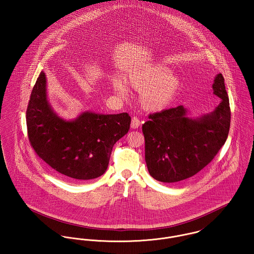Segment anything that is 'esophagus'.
I'll use <instances>...</instances> for the list:
<instances>
[{
  "label": "esophagus",
  "instance_id": "34e87169",
  "mask_svg": "<svg viewBox=\"0 0 254 254\" xmlns=\"http://www.w3.org/2000/svg\"><path fill=\"white\" fill-rule=\"evenodd\" d=\"M141 124H142V122H141V120L137 116H134L132 118V121H131V128L132 129H137L138 127L141 126Z\"/></svg>",
  "mask_w": 254,
  "mask_h": 254
}]
</instances>
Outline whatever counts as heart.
Segmentation results:
<instances>
[{
    "label": "heart",
    "mask_w": 254,
    "mask_h": 254,
    "mask_svg": "<svg viewBox=\"0 0 254 254\" xmlns=\"http://www.w3.org/2000/svg\"><path fill=\"white\" fill-rule=\"evenodd\" d=\"M125 83L133 90L140 92L139 104L148 112H159L167 109L182 88L181 78L172 73L168 66L160 64L128 73ZM111 85L118 96L127 95V88L122 80L115 78Z\"/></svg>",
    "instance_id": "b5f03b06"
}]
</instances>
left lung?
Wrapping results in <instances>:
<instances>
[{"instance_id":"left-lung-1","label":"left lung","mask_w":254,"mask_h":254,"mask_svg":"<svg viewBox=\"0 0 254 254\" xmlns=\"http://www.w3.org/2000/svg\"><path fill=\"white\" fill-rule=\"evenodd\" d=\"M212 89L221 99L212 112L190 117L179 106L150 114L143 124L145 163L155 180L175 183L195 175L225 144L231 110L222 74L215 76Z\"/></svg>"}]
</instances>
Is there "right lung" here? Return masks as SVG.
<instances>
[{"label":"right lung","instance_id":"right-lung-1","mask_svg":"<svg viewBox=\"0 0 254 254\" xmlns=\"http://www.w3.org/2000/svg\"><path fill=\"white\" fill-rule=\"evenodd\" d=\"M128 113L83 111L65 120L48 100L46 74L40 73L26 111L30 144L46 163L67 180H92L108 169L114 144L130 128Z\"/></svg>","mask_w":254,"mask_h":254}]
</instances>
